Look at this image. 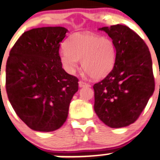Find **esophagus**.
Returning a JSON list of instances; mask_svg holds the SVG:
<instances>
[{"label":"esophagus","instance_id":"1","mask_svg":"<svg viewBox=\"0 0 160 160\" xmlns=\"http://www.w3.org/2000/svg\"><path fill=\"white\" fill-rule=\"evenodd\" d=\"M78 86L80 88H82V87H89V85L88 84V83L85 82L83 81H79L78 82Z\"/></svg>","mask_w":160,"mask_h":160}]
</instances>
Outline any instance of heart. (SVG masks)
<instances>
[{
	"instance_id": "obj_1",
	"label": "heart",
	"mask_w": 160,
	"mask_h": 160,
	"mask_svg": "<svg viewBox=\"0 0 160 160\" xmlns=\"http://www.w3.org/2000/svg\"><path fill=\"white\" fill-rule=\"evenodd\" d=\"M60 55V62L68 73H73L81 60L82 68L92 78L107 75L115 63L116 52L111 39L92 33L73 34L66 42Z\"/></svg>"
}]
</instances>
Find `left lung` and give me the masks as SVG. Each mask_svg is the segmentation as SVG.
<instances>
[{
    "label": "left lung",
    "instance_id": "left-lung-1",
    "mask_svg": "<svg viewBox=\"0 0 160 160\" xmlns=\"http://www.w3.org/2000/svg\"><path fill=\"white\" fill-rule=\"evenodd\" d=\"M115 45L113 68L96 83L94 111L105 125L121 128L134 122L155 89L152 62L148 47L127 26L104 27Z\"/></svg>",
    "mask_w": 160,
    "mask_h": 160
}]
</instances>
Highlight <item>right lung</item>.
I'll list each match as a JSON object with an SVG mask.
<instances>
[{
  "label": "right lung",
  "instance_id": "1",
  "mask_svg": "<svg viewBox=\"0 0 160 160\" xmlns=\"http://www.w3.org/2000/svg\"><path fill=\"white\" fill-rule=\"evenodd\" d=\"M68 30L62 27L24 32L6 63V91L13 109L33 130L51 132L63 126L78 79L62 68L59 49Z\"/></svg>",
  "mask_w": 160,
  "mask_h": 160
}]
</instances>
